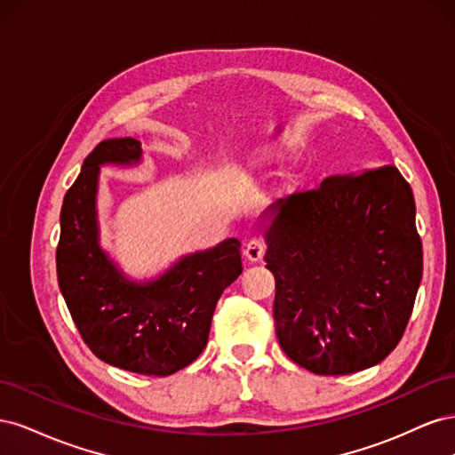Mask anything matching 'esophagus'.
Instances as JSON below:
<instances>
[{
    "mask_svg": "<svg viewBox=\"0 0 455 455\" xmlns=\"http://www.w3.org/2000/svg\"><path fill=\"white\" fill-rule=\"evenodd\" d=\"M266 254V244L259 239H251L244 246V256L249 261H259Z\"/></svg>",
    "mask_w": 455,
    "mask_h": 455,
    "instance_id": "34e87169",
    "label": "esophagus"
}]
</instances>
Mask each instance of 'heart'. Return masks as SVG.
Returning <instances> with one entry per match:
<instances>
[{"mask_svg":"<svg viewBox=\"0 0 455 455\" xmlns=\"http://www.w3.org/2000/svg\"><path fill=\"white\" fill-rule=\"evenodd\" d=\"M275 159H277V154L271 148H264L256 151V156L252 157V167H264V164H269Z\"/></svg>","mask_w":455,"mask_h":455,"instance_id":"b5f03b06","label":"heart"}]
</instances>
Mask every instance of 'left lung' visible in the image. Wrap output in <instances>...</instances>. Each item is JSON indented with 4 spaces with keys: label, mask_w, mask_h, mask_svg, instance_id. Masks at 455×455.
Segmentation results:
<instances>
[{
    "label": "left lung",
    "mask_w": 455,
    "mask_h": 455,
    "mask_svg": "<svg viewBox=\"0 0 455 455\" xmlns=\"http://www.w3.org/2000/svg\"><path fill=\"white\" fill-rule=\"evenodd\" d=\"M283 351L319 376L376 366L401 341L423 275L416 201L396 167L334 174L259 216Z\"/></svg>",
    "instance_id": "1"
}]
</instances>
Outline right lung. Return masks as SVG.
<instances>
[{
	"mask_svg": "<svg viewBox=\"0 0 455 455\" xmlns=\"http://www.w3.org/2000/svg\"><path fill=\"white\" fill-rule=\"evenodd\" d=\"M134 139L102 140L64 196L57 275L81 338L100 361L144 376H171L206 347L220 296L243 271L241 241L189 252L151 279H132L100 244V169L139 167Z\"/></svg>",
	"mask_w": 455,
	"mask_h": 455,
	"instance_id": "add662e5",
	"label": "right lung"
}]
</instances>
